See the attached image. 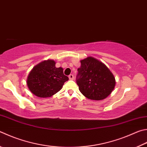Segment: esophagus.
I'll return each mask as SVG.
<instances>
[{
    "instance_id": "esophagus-1",
    "label": "esophagus",
    "mask_w": 147,
    "mask_h": 147,
    "mask_svg": "<svg viewBox=\"0 0 147 147\" xmlns=\"http://www.w3.org/2000/svg\"><path fill=\"white\" fill-rule=\"evenodd\" d=\"M69 80H74L73 74H70V75L69 76Z\"/></svg>"
}]
</instances>
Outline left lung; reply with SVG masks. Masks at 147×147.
<instances>
[{
    "instance_id": "1",
    "label": "left lung",
    "mask_w": 147,
    "mask_h": 147,
    "mask_svg": "<svg viewBox=\"0 0 147 147\" xmlns=\"http://www.w3.org/2000/svg\"><path fill=\"white\" fill-rule=\"evenodd\" d=\"M80 62L76 76L80 91L88 99H105L115 87L113 74L104 63L93 57H87Z\"/></svg>"
}]
</instances>
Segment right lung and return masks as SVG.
Here are the masks:
<instances>
[{
	"mask_svg": "<svg viewBox=\"0 0 147 147\" xmlns=\"http://www.w3.org/2000/svg\"><path fill=\"white\" fill-rule=\"evenodd\" d=\"M53 60H44L33 68L27 79L30 91L39 98L52 96L62 89L69 78L63 74V68L56 67Z\"/></svg>",
	"mask_w": 147,
	"mask_h": 147,
	"instance_id": "1",
	"label": "right lung"
}]
</instances>
